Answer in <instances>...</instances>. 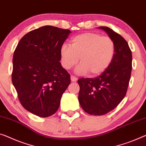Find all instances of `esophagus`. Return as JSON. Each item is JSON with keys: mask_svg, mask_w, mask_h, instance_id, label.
I'll use <instances>...</instances> for the list:
<instances>
[{"mask_svg": "<svg viewBox=\"0 0 146 146\" xmlns=\"http://www.w3.org/2000/svg\"><path fill=\"white\" fill-rule=\"evenodd\" d=\"M70 79H71V81L72 82H76V81L78 80V78H76V77H75V76H70Z\"/></svg>", "mask_w": 146, "mask_h": 146, "instance_id": "esophagus-1", "label": "esophagus"}]
</instances>
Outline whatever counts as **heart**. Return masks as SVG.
<instances>
[{"label":"heart","mask_w":146,"mask_h":146,"mask_svg":"<svg viewBox=\"0 0 146 146\" xmlns=\"http://www.w3.org/2000/svg\"><path fill=\"white\" fill-rule=\"evenodd\" d=\"M115 55V44L108 36L96 33H85L74 37L70 46L62 45L60 50L62 66L70 69L79 60L75 69L78 74L98 76L110 65Z\"/></svg>","instance_id":"1"}]
</instances>
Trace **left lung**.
<instances>
[{"label": "left lung", "mask_w": 146, "mask_h": 146, "mask_svg": "<svg viewBox=\"0 0 146 146\" xmlns=\"http://www.w3.org/2000/svg\"><path fill=\"white\" fill-rule=\"evenodd\" d=\"M115 44V55L110 66L94 78L78 80V100L87 113L102 115L111 111L126 95L132 70V53L121 36L107 27H99Z\"/></svg>", "instance_id": "8db88e82"}]
</instances>
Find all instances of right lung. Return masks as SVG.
Masks as SVG:
<instances>
[{
    "mask_svg": "<svg viewBox=\"0 0 146 146\" xmlns=\"http://www.w3.org/2000/svg\"><path fill=\"white\" fill-rule=\"evenodd\" d=\"M71 31L44 26L20 40L13 57L12 84L25 109L47 117L59 108L70 84V74L60 64V50Z\"/></svg>",
    "mask_w": 146,
    "mask_h": 146,
    "instance_id": "1",
    "label": "right lung"
}]
</instances>
